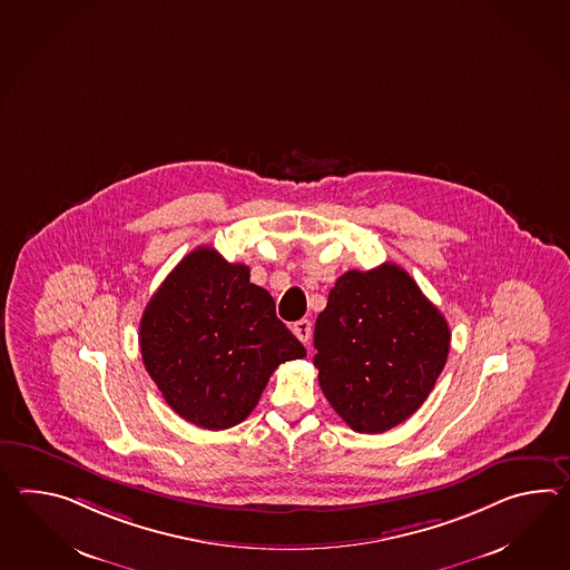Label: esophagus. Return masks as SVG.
Returning <instances> with one entry per match:
<instances>
[{
  "label": "esophagus",
  "mask_w": 570,
  "mask_h": 570,
  "mask_svg": "<svg viewBox=\"0 0 570 570\" xmlns=\"http://www.w3.org/2000/svg\"><path fill=\"white\" fill-rule=\"evenodd\" d=\"M292 333H294L301 342L308 343V340H311V321H308V318L296 321V323L292 325Z\"/></svg>",
  "instance_id": "1"
}]
</instances>
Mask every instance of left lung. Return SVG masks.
I'll list each match as a JSON object with an SVG mask.
<instances>
[{
  "label": "left lung",
  "mask_w": 570,
  "mask_h": 570,
  "mask_svg": "<svg viewBox=\"0 0 570 570\" xmlns=\"http://www.w3.org/2000/svg\"><path fill=\"white\" fill-rule=\"evenodd\" d=\"M321 391L357 433L411 417L440 379L450 327L403 267L350 269L315 325Z\"/></svg>",
  "instance_id": "8db88e82"
}]
</instances>
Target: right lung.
Returning <instances> with one entry per match:
<instances>
[{
  "mask_svg": "<svg viewBox=\"0 0 570 570\" xmlns=\"http://www.w3.org/2000/svg\"><path fill=\"white\" fill-rule=\"evenodd\" d=\"M140 355L165 403L204 430L249 417L272 372L306 355L249 267L198 247L153 294L140 318Z\"/></svg>",
  "mask_w": 570,
  "mask_h": 570,
  "instance_id": "obj_1",
  "label": "right lung"
}]
</instances>
